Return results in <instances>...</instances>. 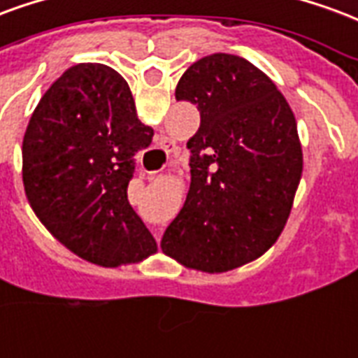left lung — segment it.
<instances>
[{
  "instance_id": "8db88e82",
  "label": "left lung",
  "mask_w": 358,
  "mask_h": 358,
  "mask_svg": "<svg viewBox=\"0 0 358 358\" xmlns=\"http://www.w3.org/2000/svg\"><path fill=\"white\" fill-rule=\"evenodd\" d=\"M176 100L199 108L187 140L192 184L161 248L182 266L224 273L260 258L287 226L303 171L298 123L252 62L214 52L193 62Z\"/></svg>"
}]
</instances>
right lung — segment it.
Listing matches in <instances>:
<instances>
[{
  "instance_id": "add662e5",
  "label": "right lung",
  "mask_w": 358,
  "mask_h": 358,
  "mask_svg": "<svg viewBox=\"0 0 358 358\" xmlns=\"http://www.w3.org/2000/svg\"><path fill=\"white\" fill-rule=\"evenodd\" d=\"M121 73L76 64L47 89L22 140V182L31 210L52 237L102 267L138 264L157 243L127 187L134 153L152 144Z\"/></svg>"
}]
</instances>
